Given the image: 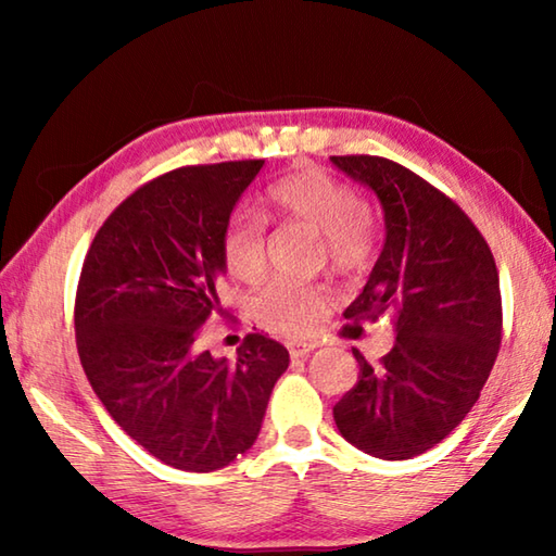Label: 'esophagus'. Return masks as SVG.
<instances>
[{
	"label": "esophagus",
	"mask_w": 556,
	"mask_h": 556,
	"mask_svg": "<svg viewBox=\"0 0 556 556\" xmlns=\"http://www.w3.org/2000/svg\"><path fill=\"white\" fill-rule=\"evenodd\" d=\"M289 355L291 357H308V353L316 351V343H301V341H294L289 343Z\"/></svg>",
	"instance_id": "1"
}]
</instances>
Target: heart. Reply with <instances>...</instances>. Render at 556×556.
<instances>
[{
	"instance_id": "obj_1",
	"label": "heart",
	"mask_w": 556,
	"mask_h": 556,
	"mask_svg": "<svg viewBox=\"0 0 556 556\" xmlns=\"http://www.w3.org/2000/svg\"><path fill=\"white\" fill-rule=\"evenodd\" d=\"M271 215L301 223L321 232L331 265L343 271H361L375 255L378 228L363 195L351 184L324 172L301 168L269 186ZM225 269L242 281H257L267 262V225L257 213L238 211L225 223L220 235ZM333 306V289L324 281H271L255 296L252 312L269 331L285 336L312 333Z\"/></svg>"
}]
</instances>
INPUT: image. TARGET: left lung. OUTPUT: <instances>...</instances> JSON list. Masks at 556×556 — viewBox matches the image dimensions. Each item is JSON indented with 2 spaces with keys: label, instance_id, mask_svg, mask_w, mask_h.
Instances as JSON below:
<instances>
[{
  "label": "left lung",
  "instance_id": "left-lung-1",
  "mask_svg": "<svg viewBox=\"0 0 556 556\" xmlns=\"http://www.w3.org/2000/svg\"><path fill=\"white\" fill-rule=\"evenodd\" d=\"M382 203V255L355 324L390 316L397 343L380 361L353 355L357 382L333 407L336 427L365 454L402 460L446 439L481 397L503 338L501 281L481 230L427 178L392 159L333 156Z\"/></svg>",
  "mask_w": 556,
  "mask_h": 556
}]
</instances>
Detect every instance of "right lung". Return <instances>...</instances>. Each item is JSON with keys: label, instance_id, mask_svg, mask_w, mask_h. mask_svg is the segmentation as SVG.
Listing matches in <instances>:
<instances>
[{"label": "right lung", "instance_id": "1", "mask_svg": "<svg viewBox=\"0 0 556 556\" xmlns=\"http://www.w3.org/2000/svg\"><path fill=\"white\" fill-rule=\"evenodd\" d=\"M262 159L178 166L100 225L75 291V345L90 388L127 437L166 466L211 473L260 434L289 351L262 333L235 361L203 351L223 316L220 235Z\"/></svg>", "mask_w": 556, "mask_h": 556}]
</instances>
